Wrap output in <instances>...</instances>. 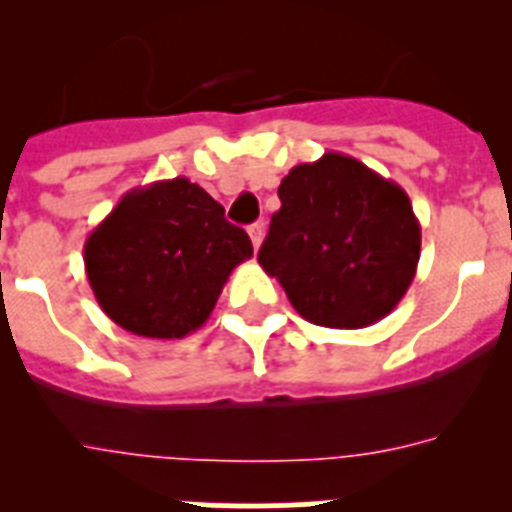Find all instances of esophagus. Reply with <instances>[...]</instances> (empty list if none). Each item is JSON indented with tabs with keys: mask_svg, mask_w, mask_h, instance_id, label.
<instances>
[{
	"mask_svg": "<svg viewBox=\"0 0 512 512\" xmlns=\"http://www.w3.org/2000/svg\"><path fill=\"white\" fill-rule=\"evenodd\" d=\"M264 233H266V225L264 223H253L251 228H248V235H251L253 248L261 246V241H264Z\"/></svg>",
	"mask_w": 512,
	"mask_h": 512,
	"instance_id": "1",
	"label": "esophagus"
}]
</instances>
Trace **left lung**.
Returning a JSON list of instances; mask_svg holds the SVG:
<instances>
[{
    "label": "left lung",
    "instance_id": "obj_1",
    "mask_svg": "<svg viewBox=\"0 0 512 512\" xmlns=\"http://www.w3.org/2000/svg\"><path fill=\"white\" fill-rule=\"evenodd\" d=\"M279 200L259 264L302 318L354 330L395 310L420 259V223L400 184L328 151L289 171Z\"/></svg>",
    "mask_w": 512,
    "mask_h": 512
}]
</instances>
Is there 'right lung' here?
Instances as JSON below:
<instances>
[{"instance_id":"right-lung-1","label":"right lung","mask_w":512,"mask_h":512,"mask_svg":"<svg viewBox=\"0 0 512 512\" xmlns=\"http://www.w3.org/2000/svg\"><path fill=\"white\" fill-rule=\"evenodd\" d=\"M253 256L246 230L187 176L130 189L89 233L84 266L99 307L146 338L205 325L230 271Z\"/></svg>"}]
</instances>
